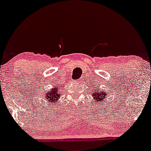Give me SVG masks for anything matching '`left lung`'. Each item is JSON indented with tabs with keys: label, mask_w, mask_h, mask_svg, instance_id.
Masks as SVG:
<instances>
[{
	"label": "left lung",
	"mask_w": 151,
	"mask_h": 151,
	"mask_svg": "<svg viewBox=\"0 0 151 151\" xmlns=\"http://www.w3.org/2000/svg\"><path fill=\"white\" fill-rule=\"evenodd\" d=\"M107 93H109L107 91H105L103 89H101V87H98L96 89H93V91H91V95L93 96V101L97 103H101L105 99H107Z\"/></svg>",
	"instance_id": "left-lung-1"
}]
</instances>
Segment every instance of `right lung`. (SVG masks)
<instances>
[{
	"mask_svg": "<svg viewBox=\"0 0 151 151\" xmlns=\"http://www.w3.org/2000/svg\"><path fill=\"white\" fill-rule=\"evenodd\" d=\"M55 85H54L50 90H48L44 94V100L48 102L50 104H54L55 103H56L62 94L61 89L62 87L60 86V84L57 85L55 82Z\"/></svg>",
	"mask_w": 151,
	"mask_h": 151,
	"instance_id": "1",
	"label": "right lung"
}]
</instances>
